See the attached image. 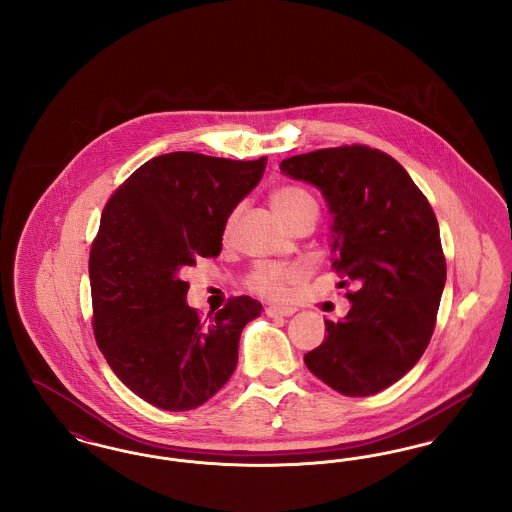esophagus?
<instances>
[{
	"label": "esophagus",
	"mask_w": 512,
	"mask_h": 512,
	"mask_svg": "<svg viewBox=\"0 0 512 512\" xmlns=\"http://www.w3.org/2000/svg\"><path fill=\"white\" fill-rule=\"evenodd\" d=\"M265 313H267V317L270 318L292 317L293 313H295V309H293V307H267Z\"/></svg>",
	"instance_id": "obj_1"
}]
</instances>
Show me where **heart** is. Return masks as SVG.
Segmentation results:
<instances>
[{
	"mask_svg": "<svg viewBox=\"0 0 512 512\" xmlns=\"http://www.w3.org/2000/svg\"><path fill=\"white\" fill-rule=\"evenodd\" d=\"M272 211L286 226L299 219L317 220L318 205L315 197L303 188L297 186H284L278 188L270 195ZM238 217V209H234L224 222L222 236L230 238L234 222ZM301 280V272L293 267H280V265H259L249 276V286L270 299H286L288 293L297 282Z\"/></svg>",
	"mask_w": 512,
	"mask_h": 512,
	"instance_id": "1",
	"label": "heart"
}]
</instances>
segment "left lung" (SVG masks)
I'll use <instances>...</instances> for the list:
<instances>
[{"instance_id":"obj_1","label":"left lung","mask_w":512,"mask_h":512,"mask_svg":"<svg viewBox=\"0 0 512 512\" xmlns=\"http://www.w3.org/2000/svg\"><path fill=\"white\" fill-rule=\"evenodd\" d=\"M280 171L315 186L330 213L332 268L351 309L324 318V341L303 359L332 390L366 397L422 357L445 288L439 226L428 199L393 157L366 146L293 155Z\"/></svg>"}]
</instances>
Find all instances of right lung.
<instances>
[{"label":"right lung","mask_w":512,"mask_h":512,"mask_svg":"<svg viewBox=\"0 0 512 512\" xmlns=\"http://www.w3.org/2000/svg\"><path fill=\"white\" fill-rule=\"evenodd\" d=\"M267 157L174 151L144 163L109 199L90 253L94 334L128 390L192 411L230 380L245 324L263 305L234 297L201 322L182 272L219 257L228 215L261 182Z\"/></svg>","instance_id":"obj_1"}]
</instances>
